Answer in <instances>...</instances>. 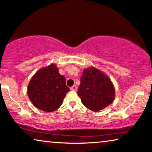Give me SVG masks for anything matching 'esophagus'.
Here are the masks:
<instances>
[{
    "label": "esophagus",
    "mask_w": 152,
    "mask_h": 152,
    "mask_svg": "<svg viewBox=\"0 0 152 152\" xmlns=\"http://www.w3.org/2000/svg\"><path fill=\"white\" fill-rule=\"evenodd\" d=\"M70 89H71L72 91H76V89H77L76 86V85H73L72 87H70Z\"/></svg>",
    "instance_id": "obj_1"
}]
</instances>
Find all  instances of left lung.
<instances>
[{"instance_id": "obj_1", "label": "left lung", "mask_w": 152, "mask_h": 152, "mask_svg": "<svg viewBox=\"0 0 152 152\" xmlns=\"http://www.w3.org/2000/svg\"><path fill=\"white\" fill-rule=\"evenodd\" d=\"M78 95L85 106L98 112L114 101L115 90L109 77L91 66L83 70Z\"/></svg>"}]
</instances>
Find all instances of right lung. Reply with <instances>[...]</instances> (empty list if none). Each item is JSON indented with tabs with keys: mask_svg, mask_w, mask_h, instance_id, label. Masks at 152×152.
I'll return each instance as SVG.
<instances>
[{
	"mask_svg": "<svg viewBox=\"0 0 152 152\" xmlns=\"http://www.w3.org/2000/svg\"><path fill=\"white\" fill-rule=\"evenodd\" d=\"M69 89L54 63L41 68L31 78L27 94L33 104L43 111L53 112L61 106Z\"/></svg>",
	"mask_w": 152,
	"mask_h": 152,
	"instance_id": "right-lung-1",
	"label": "right lung"
}]
</instances>
